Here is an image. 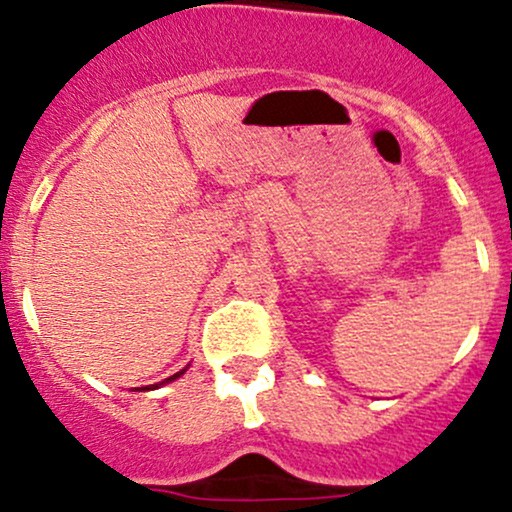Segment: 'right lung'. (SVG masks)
Masks as SVG:
<instances>
[{
	"label": "right lung",
	"mask_w": 512,
	"mask_h": 512,
	"mask_svg": "<svg viewBox=\"0 0 512 512\" xmlns=\"http://www.w3.org/2000/svg\"><path fill=\"white\" fill-rule=\"evenodd\" d=\"M185 370H187V368H182V370H180V373L170 375V378H166V380H163V383H173V380H175V378H180V375H182V373H185ZM163 383H158V385H163ZM158 385H154V387H158ZM146 390H149V387H146Z\"/></svg>",
	"instance_id": "right-lung-1"
}]
</instances>
